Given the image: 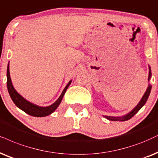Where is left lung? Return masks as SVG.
I'll return each instance as SVG.
<instances>
[{"instance_id": "obj_1", "label": "left lung", "mask_w": 158, "mask_h": 158, "mask_svg": "<svg viewBox=\"0 0 158 158\" xmlns=\"http://www.w3.org/2000/svg\"><path fill=\"white\" fill-rule=\"evenodd\" d=\"M151 77H152L151 68L149 65L148 81H149V80L151 79ZM151 89H152V85H150V84H149L148 87H147V90H146L144 94H143V97L141 98L140 101H139V103H138V104L136 105V106H135L134 109H133L132 110L130 111V112L126 114L121 116V117H111V116H103V117H104L105 118H106L107 119H109V120H111V121H121V122H123V121L128 120V119H131V117H133V116H134L135 114H136L138 111L140 110L141 108H142L143 106H144L146 102H147V99H148L149 94H150Z\"/></svg>"}]
</instances>
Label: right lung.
Segmentation results:
<instances>
[{
  "label": "right lung",
  "instance_id": "add662e5",
  "mask_svg": "<svg viewBox=\"0 0 158 158\" xmlns=\"http://www.w3.org/2000/svg\"><path fill=\"white\" fill-rule=\"evenodd\" d=\"M6 77L8 91H9L10 97H11L13 102L15 103V104L17 106L19 109H20L21 110H23V111H25V113H27V114L37 117H46V116L51 114L52 113H53L54 111L58 108L59 105L60 104L63 98V96H64L65 92H66V89H68V87H69V85H71V81H72V79L69 81V82L67 84V85L65 86V88L63 89L61 95H60V97L57 98V100L55 103L48 106H38L36 104H35V103L30 102L29 101L26 100L25 98L22 96L20 94L18 93V92L15 89V87H14V86L12 85L11 77H10L9 62V63H8L7 66Z\"/></svg>",
  "mask_w": 158,
  "mask_h": 158
}]
</instances>
